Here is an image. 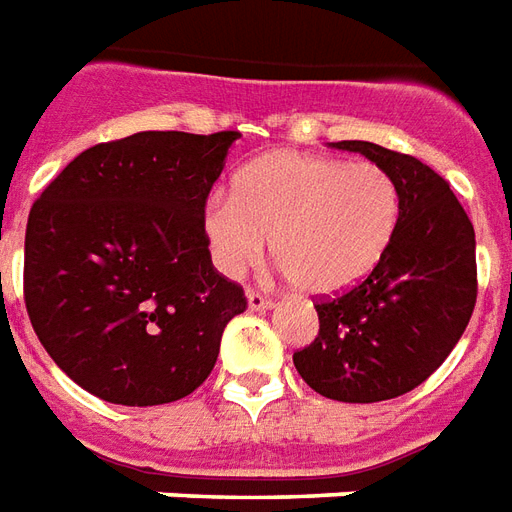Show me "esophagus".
Here are the masks:
<instances>
[{
    "instance_id": "34e87169",
    "label": "esophagus",
    "mask_w": 512,
    "mask_h": 512,
    "mask_svg": "<svg viewBox=\"0 0 512 512\" xmlns=\"http://www.w3.org/2000/svg\"><path fill=\"white\" fill-rule=\"evenodd\" d=\"M246 306H249L252 312H263V309H271L274 301L266 298L263 293H257V290H246Z\"/></svg>"
}]
</instances>
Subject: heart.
Listing matches in <instances>:
<instances>
[{"label": "heart", "mask_w": 512, "mask_h": 512, "mask_svg": "<svg viewBox=\"0 0 512 512\" xmlns=\"http://www.w3.org/2000/svg\"><path fill=\"white\" fill-rule=\"evenodd\" d=\"M399 219V184L380 165L282 151L241 170L233 195L206 200L203 233L227 279L255 268L271 238L301 293L336 295L380 266Z\"/></svg>", "instance_id": "1"}]
</instances>
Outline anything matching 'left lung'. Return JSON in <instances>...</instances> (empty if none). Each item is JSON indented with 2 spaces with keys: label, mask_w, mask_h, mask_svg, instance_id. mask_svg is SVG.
I'll return each mask as SVG.
<instances>
[{
  "label": "left lung",
  "mask_w": 512,
  "mask_h": 512,
  "mask_svg": "<svg viewBox=\"0 0 512 512\" xmlns=\"http://www.w3.org/2000/svg\"><path fill=\"white\" fill-rule=\"evenodd\" d=\"M391 173L401 219L388 255L350 293L317 304L320 333L293 355L325 399H396L437 372L467 328L478 298L475 227L450 184L410 154L369 140H339Z\"/></svg>",
  "instance_id": "1"
}]
</instances>
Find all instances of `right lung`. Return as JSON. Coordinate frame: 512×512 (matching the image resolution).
<instances>
[{
	"mask_svg": "<svg viewBox=\"0 0 512 512\" xmlns=\"http://www.w3.org/2000/svg\"><path fill=\"white\" fill-rule=\"evenodd\" d=\"M238 132H135L78 154L29 211L24 298L83 391L124 407L203 385L244 290L211 266L203 208Z\"/></svg>",
	"mask_w": 512,
	"mask_h": 512,
	"instance_id": "1",
	"label": "right lung"
}]
</instances>
